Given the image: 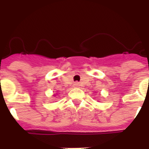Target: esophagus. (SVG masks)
<instances>
[{"instance_id": "34e87169", "label": "esophagus", "mask_w": 149, "mask_h": 149, "mask_svg": "<svg viewBox=\"0 0 149 149\" xmlns=\"http://www.w3.org/2000/svg\"><path fill=\"white\" fill-rule=\"evenodd\" d=\"M80 86H81V85H80V84H79L78 82H75V83H74V88H79L80 87Z\"/></svg>"}]
</instances>
